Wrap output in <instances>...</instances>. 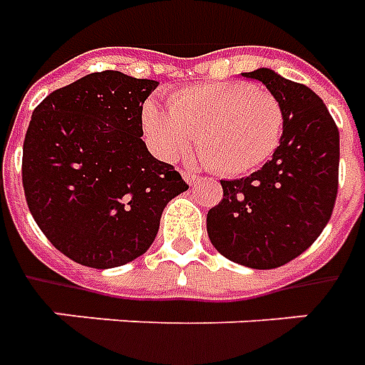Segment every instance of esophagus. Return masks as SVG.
Returning <instances> with one entry per match:
<instances>
[{
  "label": "esophagus",
  "mask_w": 365,
  "mask_h": 365,
  "mask_svg": "<svg viewBox=\"0 0 365 365\" xmlns=\"http://www.w3.org/2000/svg\"><path fill=\"white\" fill-rule=\"evenodd\" d=\"M182 178L187 180L188 185H195V182L200 180V177H198L196 173H192V170H182Z\"/></svg>",
  "instance_id": "34e87169"
}]
</instances>
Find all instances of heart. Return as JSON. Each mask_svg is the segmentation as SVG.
Wrapping results in <instances>:
<instances>
[{"label":"heart","mask_w":365,"mask_h":365,"mask_svg":"<svg viewBox=\"0 0 365 365\" xmlns=\"http://www.w3.org/2000/svg\"><path fill=\"white\" fill-rule=\"evenodd\" d=\"M283 108L265 88L247 82H204L180 88L169 110L149 100L141 125L155 153L173 161L196 147L222 175H245L269 159L283 133Z\"/></svg>","instance_id":"heart-1"}]
</instances>
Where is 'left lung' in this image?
I'll use <instances>...</instances> for the list:
<instances>
[{
	"instance_id": "obj_1",
	"label": "left lung",
	"mask_w": 365,
	"mask_h": 365,
	"mask_svg": "<svg viewBox=\"0 0 365 365\" xmlns=\"http://www.w3.org/2000/svg\"><path fill=\"white\" fill-rule=\"evenodd\" d=\"M283 108L279 147L259 170L220 180L224 196L206 216L212 245L252 269L285 265L320 236L338 195L340 133L324 102L271 68L244 72Z\"/></svg>"
}]
</instances>
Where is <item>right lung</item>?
<instances>
[{
    "label": "right lung",
    "instance_id": "1",
    "mask_svg": "<svg viewBox=\"0 0 365 365\" xmlns=\"http://www.w3.org/2000/svg\"><path fill=\"white\" fill-rule=\"evenodd\" d=\"M159 82L88 74L35 108L23 188L46 240L80 265L120 267L151 247L165 206L188 185L147 151L143 104Z\"/></svg>",
    "mask_w": 365,
    "mask_h": 365
}]
</instances>
